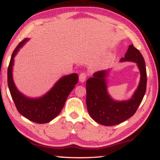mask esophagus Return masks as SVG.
I'll return each mask as SVG.
<instances>
[{
  "label": "esophagus",
  "mask_w": 160,
  "mask_h": 160,
  "mask_svg": "<svg viewBox=\"0 0 160 160\" xmlns=\"http://www.w3.org/2000/svg\"><path fill=\"white\" fill-rule=\"evenodd\" d=\"M87 78V73H82L79 75V77H78V79H79V82H84L85 80H86Z\"/></svg>",
  "instance_id": "34e87169"
}]
</instances>
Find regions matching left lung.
I'll return each mask as SVG.
<instances>
[{
  "instance_id": "left-lung-1",
  "label": "left lung",
  "mask_w": 160,
  "mask_h": 160,
  "mask_svg": "<svg viewBox=\"0 0 160 160\" xmlns=\"http://www.w3.org/2000/svg\"><path fill=\"white\" fill-rule=\"evenodd\" d=\"M120 62H135L141 74L138 88L130 99L117 100L108 93V77L111 68L96 72L87 82L86 103L89 114L96 122L105 126L120 124L134 115L146 93L147 76L141 52L131 44Z\"/></svg>"
}]
</instances>
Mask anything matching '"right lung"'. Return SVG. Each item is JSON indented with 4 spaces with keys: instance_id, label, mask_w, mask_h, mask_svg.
Returning <instances> with one entry per match:
<instances>
[{
    "instance_id": "1",
    "label": "right lung",
    "mask_w": 160,
    "mask_h": 160,
    "mask_svg": "<svg viewBox=\"0 0 160 160\" xmlns=\"http://www.w3.org/2000/svg\"><path fill=\"white\" fill-rule=\"evenodd\" d=\"M29 38L24 39L13 52L8 68V86L15 106L20 114L38 124L48 123L60 114L69 94L78 83L77 73L62 76L44 95L38 98L28 97L17 89L13 78L14 58Z\"/></svg>"
}]
</instances>
